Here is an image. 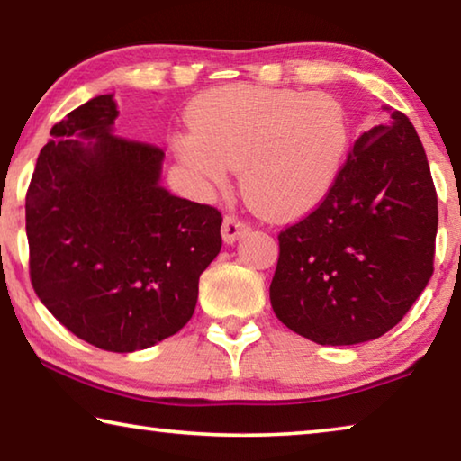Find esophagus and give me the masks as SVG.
I'll use <instances>...</instances> for the list:
<instances>
[{
  "label": "esophagus",
  "mask_w": 461,
  "mask_h": 461,
  "mask_svg": "<svg viewBox=\"0 0 461 461\" xmlns=\"http://www.w3.org/2000/svg\"><path fill=\"white\" fill-rule=\"evenodd\" d=\"M244 233H246V225L241 223L238 217H233V215L225 217L223 225H221V236H223L225 244H233V241L244 236Z\"/></svg>",
  "instance_id": "obj_1"
}]
</instances>
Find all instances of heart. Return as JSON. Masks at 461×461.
<instances>
[{
    "label": "heart",
    "mask_w": 461,
    "mask_h": 461,
    "mask_svg": "<svg viewBox=\"0 0 461 461\" xmlns=\"http://www.w3.org/2000/svg\"><path fill=\"white\" fill-rule=\"evenodd\" d=\"M186 122L175 138L183 165L215 186L240 168L249 205L280 221L330 194L349 146L346 109L327 93L223 85L194 97Z\"/></svg>",
    "instance_id": "heart-1"
}]
</instances>
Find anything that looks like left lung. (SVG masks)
<instances>
[{
	"label": "left lung",
	"mask_w": 461,
	"mask_h": 461,
	"mask_svg": "<svg viewBox=\"0 0 461 461\" xmlns=\"http://www.w3.org/2000/svg\"><path fill=\"white\" fill-rule=\"evenodd\" d=\"M356 140L313 213L280 231L270 305L321 346L376 339L433 275L437 194L425 148L401 112Z\"/></svg>",
	"instance_id": "8db88e82"
}]
</instances>
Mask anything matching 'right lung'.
Returning <instances> with one entry per match:
<instances>
[{
    "label": "right lung",
    "mask_w": 461,
    "mask_h": 461,
    "mask_svg": "<svg viewBox=\"0 0 461 461\" xmlns=\"http://www.w3.org/2000/svg\"><path fill=\"white\" fill-rule=\"evenodd\" d=\"M113 93L54 123L26 194L30 278L77 338L130 354L181 331L221 213L160 185L165 152L113 136Z\"/></svg>",
    "instance_id": "obj_1"
}]
</instances>
